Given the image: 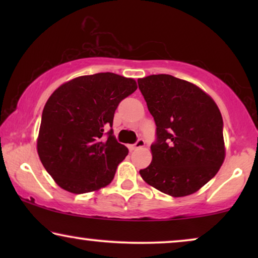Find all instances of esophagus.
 <instances>
[{
  "label": "esophagus",
  "instance_id": "34e87169",
  "mask_svg": "<svg viewBox=\"0 0 258 258\" xmlns=\"http://www.w3.org/2000/svg\"><path fill=\"white\" fill-rule=\"evenodd\" d=\"M144 144H146V142H144V140H143V139H139V140L136 141L135 143L130 146V149H132V150H136V149H139V148L144 147Z\"/></svg>",
  "mask_w": 258,
  "mask_h": 258
}]
</instances>
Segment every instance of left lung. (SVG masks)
Segmentation results:
<instances>
[{
    "mask_svg": "<svg viewBox=\"0 0 258 258\" xmlns=\"http://www.w3.org/2000/svg\"><path fill=\"white\" fill-rule=\"evenodd\" d=\"M137 82L156 124L153 161L140 174L167 195H191L217 174L224 161L220 109L195 84L167 74Z\"/></svg>",
    "mask_w": 258,
    "mask_h": 258,
    "instance_id": "1",
    "label": "left lung"
}]
</instances>
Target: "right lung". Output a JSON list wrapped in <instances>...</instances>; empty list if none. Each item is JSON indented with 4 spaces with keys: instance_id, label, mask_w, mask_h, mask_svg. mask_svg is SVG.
Wrapping results in <instances>:
<instances>
[{
    "instance_id": "obj_1",
    "label": "right lung",
    "mask_w": 258,
    "mask_h": 258,
    "mask_svg": "<svg viewBox=\"0 0 258 258\" xmlns=\"http://www.w3.org/2000/svg\"><path fill=\"white\" fill-rule=\"evenodd\" d=\"M136 89L135 80L98 73L76 77L51 94L42 112L37 153L62 189L84 194L112 181L128 155L114 136V114Z\"/></svg>"
}]
</instances>
